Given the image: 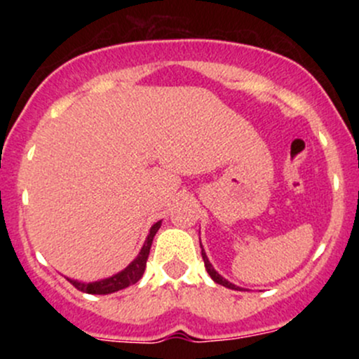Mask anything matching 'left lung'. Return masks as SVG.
Segmentation results:
<instances>
[{
    "mask_svg": "<svg viewBox=\"0 0 359 359\" xmlns=\"http://www.w3.org/2000/svg\"><path fill=\"white\" fill-rule=\"evenodd\" d=\"M201 248H203V245H201ZM201 253H203V259H204V266H205V270H208V273L211 275V278L214 280V282L219 283V285H224V287L231 288V290H240V287H236V285H234V283H229L228 280L222 278L221 275L217 273V271L212 269V265H211V263H209L208 257H205V251H204V250H201Z\"/></svg>",
    "mask_w": 359,
    "mask_h": 359,
    "instance_id": "left-lung-1",
    "label": "left lung"
}]
</instances>
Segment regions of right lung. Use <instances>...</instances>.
<instances>
[{
    "label": "right lung",
    "mask_w": 359,
    "mask_h": 359,
    "mask_svg": "<svg viewBox=\"0 0 359 359\" xmlns=\"http://www.w3.org/2000/svg\"><path fill=\"white\" fill-rule=\"evenodd\" d=\"M160 224H162V221L155 222V224L151 226L150 234H148L145 245H143V248L138 253V257L135 258L125 270L119 271V273L113 275V277H109V278L100 280V282H93V283H82V282H77V280H71V278H67V280L77 288V290L84 292V294H90V295L113 294V292L123 290V288L133 285V283H137L138 280L142 278L143 271H145L147 259H148V255H150V248H151V241H154V236L160 229Z\"/></svg>",
    "instance_id": "add662e5"
}]
</instances>
